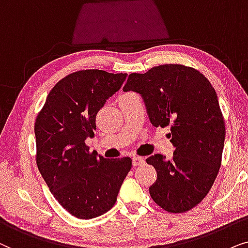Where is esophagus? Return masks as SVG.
Instances as JSON below:
<instances>
[{
    "label": "esophagus",
    "mask_w": 248,
    "mask_h": 248,
    "mask_svg": "<svg viewBox=\"0 0 248 248\" xmlns=\"http://www.w3.org/2000/svg\"><path fill=\"white\" fill-rule=\"evenodd\" d=\"M145 163V160L140 156H134L133 157V166L137 167V166H141V164Z\"/></svg>",
    "instance_id": "1"
}]
</instances>
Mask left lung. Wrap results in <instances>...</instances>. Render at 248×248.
Listing matches in <instances>:
<instances>
[{
	"label": "left lung",
	"mask_w": 248,
	"mask_h": 248,
	"mask_svg": "<svg viewBox=\"0 0 248 248\" xmlns=\"http://www.w3.org/2000/svg\"><path fill=\"white\" fill-rule=\"evenodd\" d=\"M124 91L143 96L151 124L170 126L176 147L170 160L146 158L157 173L151 197L167 212H187L207 195L222 161L226 124L213 86L196 69L170 63L129 75Z\"/></svg>",
	"instance_id": "obj_1"
}]
</instances>
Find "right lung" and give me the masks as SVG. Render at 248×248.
<instances>
[{"label": "right lung", "instance_id": "1", "mask_svg": "<svg viewBox=\"0 0 248 248\" xmlns=\"http://www.w3.org/2000/svg\"><path fill=\"white\" fill-rule=\"evenodd\" d=\"M127 74L98 69L65 76L49 92L35 121L36 163L52 195L69 213L93 219L115 204L130 157L105 158L85 140L96 130V114Z\"/></svg>", "mask_w": 248, "mask_h": 248}]
</instances>
